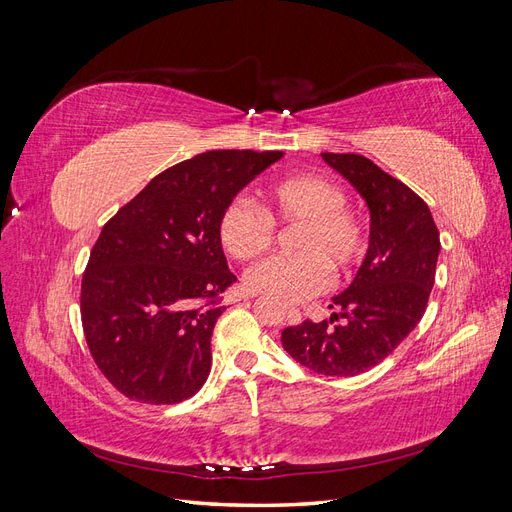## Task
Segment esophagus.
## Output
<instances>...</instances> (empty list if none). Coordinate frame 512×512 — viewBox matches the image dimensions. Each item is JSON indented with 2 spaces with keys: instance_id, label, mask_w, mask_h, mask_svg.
Masks as SVG:
<instances>
[{
  "instance_id": "obj_1",
  "label": "esophagus",
  "mask_w": 512,
  "mask_h": 512,
  "mask_svg": "<svg viewBox=\"0 0 512 512\" xmlns=\"http://www.w3.org/2000/svg\"><path fill=\"white\" fill-rule=\"evenodd\" d=\"M288 322H301V309L299 307H286Z\"/></svg>"
}]
</instances>
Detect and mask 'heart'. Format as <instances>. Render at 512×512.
Returning <instances> with one entry per match:
<instances>
[{"mask_svg":"<svg viewBox=\"0 0 512 512\" xmlns=\"http://www.w3.org/2000/svg\"><path fill=\"white\" fill-rule=\"evenodd\" d=\"M260 211L250 200L235 198L222 209L218 237L224 250L241 262L256 260L273 245V222L303 224L297 258H269L247 273V286L284 303H299L322 292L337 273L359 262L365 228L346 209V194L322 175H290L271 183Z\"/></svg>","mask_w":512,"mask_h":512,"instance_id":"b5f03b06","label":"heart"}]
</instances>
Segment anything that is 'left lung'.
<instances>
[{"instance_id": "obj_1", "label": "left lung", "mask_w": 512, "mask_h": 512, "mask_svg": "<svg viewBox=\"0 0 512 512\" xmlns=\"http://www.w3.org/2000/svg\"><path fill=\"white\" fill-rule=\"evenodd\" d=\"M363 196L369 247L352 284L333 297L331 320L282 331L294 361L322 376L350 378L376 367L421 322L436 280L440 232L425 200L356 153H320Z\"/></svg>"}]
</instances>
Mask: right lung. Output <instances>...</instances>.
<instances>
[{"mask_svg": "<svg viewBox=\"0 0 512 512\" xmlns=\"http://www.w3.org/2000/svg\"><path fill=\"white\" fill-rule=\"evenodd\" d=\"M282 156L198 153L153 177L104 224L83 273L81 318L98 369L128 399L179 404L205 384L222 292L237 282L220 213Z\"/></svg>", "mask_w": 512, "mask_h": 512, "instance_id": "1", "label": "right lung"}]
</instances>
